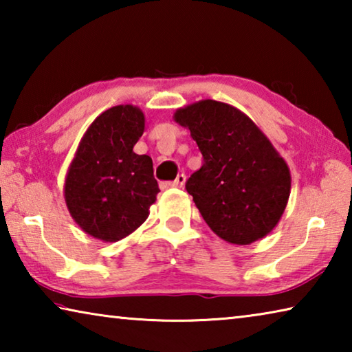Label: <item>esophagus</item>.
<instances>
[{
	"instance_id": "1",
	"label": "esophagus",
	"mask_w": 352,
	"mask_h": 352,
	"mask_svg": "<svg viewBox=\"0 0 352 352\" xmlns=\"http://www.w3.org/2000/svg\"><path fill=\"white\" fill-rule=\"evenodd\" d=\"M184 183H186V175H184V174H178L175 180L170 183V186H174V188H183Z\"/></svg>"
}]
</instances>
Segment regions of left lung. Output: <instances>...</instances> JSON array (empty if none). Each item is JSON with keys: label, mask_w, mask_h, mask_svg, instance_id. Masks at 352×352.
Instances as JSON below:
<instances>
[{"label": "left lung", "mask_w": 352, "mask_h": 352, "mask_svg": "<svg viewBox=\"0 0 352 352\" xmlns=\"http://www.w3.org/2000/svg\"><path fill=\"white\" fill-rule=\"evenodd\" d=\"M174 119L204 155L186 190L208 226L234 245L265 237L283 217L292 182L270 140L245 113L212 99L178 109Z\"/></svg>", "instance_id": "obj_1"}]
</instances>
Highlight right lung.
<instances>
[{
  "instance_id": "obj_1",
  "label": "right lung",
  "mask_w": 352,
  "mask_h": 352,
  "mask_svg": "<svg viewBox=\"0 0 352 352\" xmlns=\"http://www.w3.org/2000/svg\"><path fill=\"white\" fill-rule=\"evenodd\" d=\"M144 122V113L130 104L100 113L83 133L65 177L71 217L99 241L118 242L132 234L157 200L152 158L133 152Z\"/></svg>"
}]
</instances>
